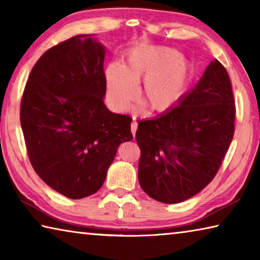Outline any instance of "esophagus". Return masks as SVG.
I'll return each mask as SVG.
<instances>
[{
  "label": "esophagus",
  "instance_id": "esophagus-1",
  "mask_svg": "<svg viewBox=\"0 0 260 260\" xmlns=\"http://www.w3.org/2000/svg\"><path fill=\"white\" fill-rule=\"evenodd\" d=\"M136 129H138V122H136L135 119H133V121H132V124H131V132L134 136L136 133Z\"/></svg>",
  "mask_w": 260,
  "mask_h": 260
}]
</instances>
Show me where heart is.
I'll return each mask as SVG.
<instances>
[{"mask_svg": "<svg viewBox=\"0 0 260 260\" xmlns=\"http://www.w3.org/2000/svg\"><path fill=\"white\" fill-rule=\"evenodd\" d=\"M192 76L189 61L165 47H138L127 55L124 65L111 63L105 69L109 102L118 110L134 100L143 80L140 99L149 111L164 113L172 110L186 94Z\"/></svg>", "mask_w": 260, "mask_h": 260, "instance_id": "b5f03b06", "label": "heart"}]
</instances>
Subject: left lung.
Masks as SVG:
<instances>
[{
  "mask_svg": "<svg viewBox=\"0 0 260 260\" xmlns=\"http://www.w3.org/2000/svg\"><path fill=\"white\" fill-rule=\"evenodd\" d=\"M235 116L231 79L215 59L177 107L138 120L141 188L166 204L195 196L218 173L234 136Z\"/></svg>",
  "mask_w": 260,
  "mask_h": 260,
  "instance_id": "8db88e82",
  "label": "left lung"
}]
</instances>
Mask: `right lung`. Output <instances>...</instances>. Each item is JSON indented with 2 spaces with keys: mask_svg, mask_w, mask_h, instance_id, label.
<instances>
[{
  "mask_svg": "<svg viewBox=\"0 0 260 260\" xmlns=\"http://www.w3.org/2000/svg\"><path fill=\"white\" fill-rule=\"evenodd\" d=\"M104 56L103 46L88 35L51 47L35 63L21 98L30 164L69 199L98 191L119 144L133 139L132 118L104 104Z\"/></svg>",
  "mask_w": 260,
  "mask_h": 260,
  "instance_id": "add662e5",
  "label": "right lung"
}]
</instances>
